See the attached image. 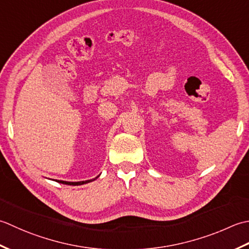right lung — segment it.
Masks as SVG:
<instances>
[{
	"mask_svg": "<svg viewBox=\"0 0 249 249\" xmlns=\"http://www.w3.org/2000/svg\"><path fill=\"white\" fill-rule=\"evenodd\" d=\"M95 179V178H94ZM61 184H65V185H72V186H77V185H83L86 184V182H89V181H92V180H86V181H63V180H57Z\"/></svg>",
	"mask_w": 249,
	"mask_h": 249,
	"instance_id": "right-lung-1",
	"label": "right lung"
}]
</instances>
